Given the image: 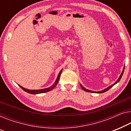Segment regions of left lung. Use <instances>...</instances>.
<instances>
[{"label": "left lung", "mask_w": 131, "mask_h": 131, "mask_svg": "<svg viewBox=\"0 0 131 131\" xmlns=\"http://www.w3.org/2000/svg\"><path fill=\"white\" fill-rule=\"evenodd\" d=\"M124 69H125V67L123 68V71H122V73H121V75H120V77H119V78H118V80H117L116 81L115 83H114L113 85H110V86H108V87H107V88H106V89H104V90H102V91H91V90H87V89H86V88H85L81 84H80L81 85V88H82V90H84V91H87V92H91V93H104V92H106V91H107V90H108L110 89V88H111L112 86H113L114 85H115L116 84H117V82H119V81L121 80V78H122V75H123V72H124Z\"/></svg>", "instance_id": "obj_1"}]
</instances>
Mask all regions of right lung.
<instances>
[{
	"label": "right lung",
	"mask_w": 131,
	"mask_h": 131,
	"mask_svg": "<svg viewBox=\"0 0 131 131\" xmlns=\"http://www.w3.org/2000/svg\"><path fill=\"white\" fill-rule=\"evenodd\" d=\"M62 72V69L60 71L59 73L58 74V77H57V79L56 80V81H55L54 83L52 85L50 86V87L44 88V89H41V90H28V89H27V88H24V87H23V86H21L20 85H19V86L24 90V91H25V92H27V93H28L31 94H41V93H46V92L50 91H51V90H52L53 88L56 86V85H57V84H58V82L59 81V78H60V75H61Z\"/></svg>",
	"instance_id": "obj_1"
}]
</instances>
